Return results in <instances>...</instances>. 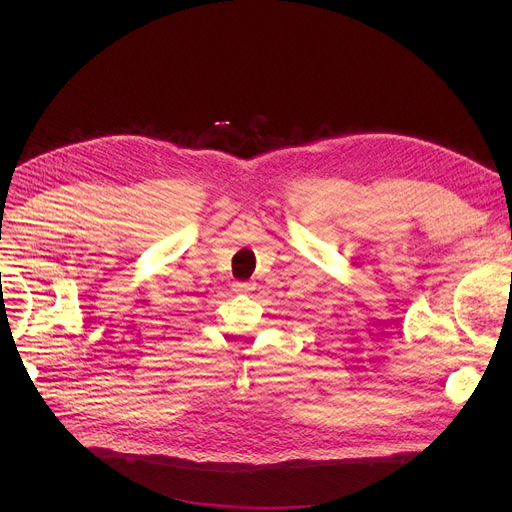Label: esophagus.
I'll use <instances>...</instances> for the list:
<instances>
[{"label": "esophagus", "instance_id": "obj_1", "mask_svg": "<svg viewBox=\"0 0 512 512\" xmlns=\"http://www.w3.org/2000/svg\"><path fill=\"white\" fill-rule=\"evenodd\" d=\"M234 290L236 292H249V290H253V284L251 282H236Z\"/></svg>", "mask_w": 512, "mask_h": 512}]
</instances>
